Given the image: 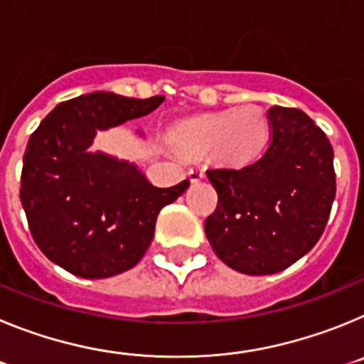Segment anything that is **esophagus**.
Masks as SVG:
<instances>
[{
	"label": "esophagus",
	"instance_id": "obj_1",
	"mask_svg": "<svg viewBox=\"0 0 364 364\" xmlns=\"http://www.w3.org/2000/svg\"><path fill=\"white\" fill-rule=\"evenodd\" d=\"M188 175L191 182H198V180L204 178V169H202V167H191Z\"/></svg>",
	"mask_w": 364,
	"mask_h": 364
}]
</instances>
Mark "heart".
Wrapping results in <instances>:
<instances>
[{"label":"heart","instance_id":"b5f03b06","mask_svg":"<svg viewBox=\"0 0 364 364\" xmlns=\"http://www.w3.org/2000/svg\"><path fill=\"white\" fill-rule=\"evenodd\" d=\"M268 138V122L257 105L198 117L180 127L178 142L188 153L215 151L228 164L252 160Z\"/></svg>","mask_w":364,"mask_h":364}]
</instances>
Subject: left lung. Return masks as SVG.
<instances>
[{
  "instance_id": "8db88e82",
  "label": "left lung",
  "mask_w": 364,
  "mask_h": 364,
  "mask_svg": "<svg viewBox=\"0 0 364 364\" xmlns=\"http://www.w3.org/2000/svg\"><path fill=\"white\" fill-rule=\"evenodd\" d=\"M269 146L242 169H210L217 210L205 237L218 259L246 275H272L321 239L336 198L333 149L306 112L272 107Z\"/></svg>"
}]
</instances>
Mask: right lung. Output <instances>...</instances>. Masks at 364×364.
Instances as JSON below:
<instances>
[{
  "label": "right lung",
  "instance_id": "1",
  "mask_svg": "<svg viewBox=\"0 0 364 364\" xmlns=\"http://www.w3.org/2000/svg\"><path fill=\"white\" fill-rule=\"evenodd\" d=\"M164 96L92 92L53 109L31 134L19 198L34 242L60 268L105 279L138 264L164 205L188 189L154 188L134 164L91 153L96 131L146 117Z\"/></svg>",
  "mask_w": 364,
  "mask_h": 364
}]
</instances>
